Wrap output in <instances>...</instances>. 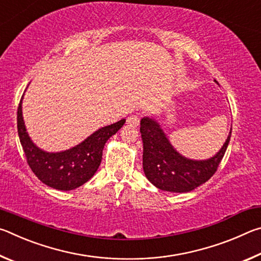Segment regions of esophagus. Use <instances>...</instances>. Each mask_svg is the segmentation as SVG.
I'll use <instances>...</instances> for the list:
<instances>
[{
  "label": "esophagus",
  "mask_w": 261,
  "mask_h": 261,
  "mask_svg": "<svg viewBox=\"0 0 261 261\" xmlns=\"http://www.w3.org/2000/svg\"><path fill=\"white\" fill-rule=\"evenodd\" d=\"M126 122H127V124L134 125V126H137V125L139 124V117L137 116V115H132V116L127 117Z\"/></svg>",
  "instance_id": "esophagus-1"
}]
</instances>
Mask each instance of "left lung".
<instances>
[{"mask_svg": "<svg viewBox=\"0 0 261 261\" xmlns=\"http://www.w3.org/2000/svg\"><path fill=\"white\" fill-rule=\"evenodd\" d=\"M143 168L154 187L169 192H190L215 174L227 151L231 130L220 151L207 160H191L176 151L159 123L152 117L140 121Z\"/></svg>", "mask_w": 261, "mask_h": 261, "instance_id": "1", "label": "left lung"}]
</instances>
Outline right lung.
Returning <instances> with one entry per match:
<instances>
[{"mask_svg":"<svg viewBox=\"0 0 261 261\" xmlns=\"http://www.w3.org/2000/svg\"><path fill=\"white\" fill-rule=\"evenodd\" d=\"M21 96L17 112V127L26 160L35 176L48 187L62 191L77 189L93 177L101 163L106 141L121 129L125 120L101 127L67 151L49 153L39 148L26 131L21 112Z\"/></svg>","mask_w":261,"mask_h":261,"instance_id":"add662e5","label":"right lung"}]
</instances>
